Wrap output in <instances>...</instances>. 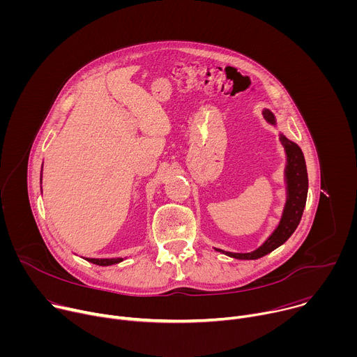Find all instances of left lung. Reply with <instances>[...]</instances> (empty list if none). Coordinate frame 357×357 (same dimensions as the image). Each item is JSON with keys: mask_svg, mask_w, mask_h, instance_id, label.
Masks as SVG:
<instances>
[{"mask_svg": "<svg viewBox=\"0 0 357 357\" xmlns=\"http://www.w3.org/2000/svg\"><path fill=\"white\" fill-rule=\"evenodd\" d=\"M263 116L268 124L277 127L275 116L268 109L263 110ZM280 141L284 146L285 158H287L285 168H284V182H285L287 196H285L284 209H282L278 226L259 248L250 252H231V251H225L215 247L216 251L226 254V256L231 259L257 260L264 257L266 254L282 245L291 237V234L295 231V229L301 222V218L305 209V203H307V196H308L307 164H305V158L299 145L288 139L281 131H280Z\"/></svg>", "mask_w": 357, "mask_h": 357, "instance_id": "obj_1", "label": "left lung"}]
</instances>
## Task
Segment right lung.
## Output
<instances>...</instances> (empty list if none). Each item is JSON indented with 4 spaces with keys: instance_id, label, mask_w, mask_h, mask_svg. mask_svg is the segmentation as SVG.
<instances>
[{
    "instance_id": "add662e5",
    "label": "right lung",
    "mask_w": 357,
    "mask_h": 357,
    "mask_svg": "<svg viewBox=\"0 0 357 357\" xmlns=\"http://www.w3.org/2000/svg\"><path fill=\"white\" fill-rule=\"evenodd\" d=\"M40 182H42V174H40ZM124 259L121 257H116V259H86V261L93 263L96 266H101V267H107V266H113V264H119L121 263Z\"/></svg>"
}]
</instances>
